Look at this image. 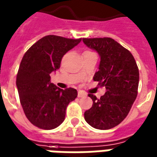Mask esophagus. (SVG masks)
Wrapping results in <instances>:
<instances>
[{"label":"esophagus","instance_id":"34e87169","mask_svg":"<svg viewBox=\"0 0 157 157\" xmlns=\"http://www.w3.org/2000/svg\"><path fill=\"white\" fill-rule=\"evenodd\" d=\"M77 96H78V98H82V97H85L86 94L84 93V92H81V91H79Z\"/></svg>","mask_w":157,"mask_h":157}]
</instances>
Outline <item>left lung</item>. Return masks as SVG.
Here are the masks:
<instances>
[{
  "instance_id": "1",
  "label": "left lung",
  "mask_w": 157,
  "mask_h": 157,
  "mask_svg": "<svg viewBox=\"0 0 157 157\" xmlns=\"http://www.w3.org/2000/svg\"><path fill=\"white\" fill-rule=\"evenodd\" d=\"M88 48L100 56L99 70L93 80L105 86V94L92 99V108L84 113L85 120L98 129H109L119 124L128 115L138 93L139 69L128 49L111 38L83 39Z\"/></svg>"
}]
</instances>
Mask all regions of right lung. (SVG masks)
<instances>
[{
  "mask_svg": "<svg viewBox=\"0 0 157 157\" xmlns=\"http://www.w3.org/2000/svg\"><path fill=\"white\" fill-rule=\"evenodd\" d=\"M81 41L82 39L45 36L23 55L17 75V87L26 117L36 127H58L65 120L68 104L76 98L75 89L59 88L50 82L49 74L60 67L64 55Z\"/></svg>",
  "mask_w": 157,
  "mask_h": 157,
  "instance_id": "add662e5",
  "label": "right lung"
}]
</instances>
